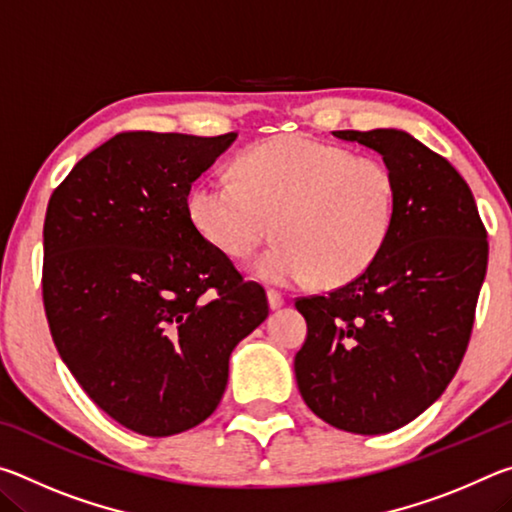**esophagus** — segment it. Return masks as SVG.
<instances>
[{
    "mask_svg": "<svg viewBox=\"0 0 512 512\" xmlns=\"http://www.w3.org/2000/svg\"><path fill=\"white\" fill-rule=\"evenodd\" d=\"M268 305H271V309H280V307L284 305V296H282V293L275 291V289L268 291Z\"/></svg>",
    "mask_w": 512,
    "mask_h": 512,
    "instance_id": "esophagus-1",
    "label": "esophagus"
}]
</instances>
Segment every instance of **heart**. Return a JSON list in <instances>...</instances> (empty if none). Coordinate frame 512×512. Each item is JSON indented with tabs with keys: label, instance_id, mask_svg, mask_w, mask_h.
<instances>
[{
	"label": "heart",
	"instance_id": "1",
	"mask_svg": "<svg viewBox=\"0 0 512 512\" xmlns=\"http://www.w3.org/2000/svg\"><path fill=\"white\" fill-rule=\"evenodd\" d=\"M235 178L201 180L187 198L192 223L230 259H248L280 235L253 271L293 287L357 280L377 262L397 221V178L375 155L309 135H280L239 155Z\"/></svg>",
	"mask_w": 512,
	"mask_h": 512
}]
</instances>
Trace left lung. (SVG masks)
Here are the masks:
<instances>
[{
	"mask_svg": "<svg viewBox=\"0 0 512 512\" xmlns=\"http://www.w3.org/2000/svg\"><path fill=\"white\" fill-rule=\"evenodd\" d=\"M334 135L384 155L397 178V221L357 280L296 298L307 341L293 368L320 420L377 436L418 418L454 379L488 266V232L461 173L409 133Z\"/></svg>",
	"mask_w": 512,
	"mask_h": 512,
	"instance_id": "8db88e82",
	"label": "left lung"
}]
</instances>
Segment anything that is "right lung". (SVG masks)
Listing matches in <instances>:
<instances>
[{
    "label": "right lung",
    "instance_id": "add662e5",
    "mask_svg": "<svg viewBox=\"0 0 512 512\" xmlns=\"http://www.w3.org/2000/svg\"><path fill=\"white\" fill-rule=\"evenodd\" d=\"M237 133L124 131L49 198L42 300L58 354L90 400L142 436L210 418L235 345L268 316L262 284L192 223V183Z\"/></svg>",
    "mask_w": 512,
    "mask_h": 512
}]
</instances>
